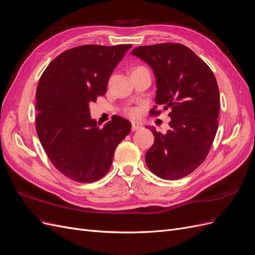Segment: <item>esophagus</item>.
<instances>
[{
	"mask_svg": "<svg viewBox=\"0 0 255 255\" xmlns=\"http://www.w3.org/2000/svg\"><path fill=\"white\" fill-rule=\"evenodd\" d=\"M141 128H142V125L139 122H133L132 123V129L133 130H138V129H140Z\"/></svg>",
	"mask_w": 255,
	"mask_h": 255,
	"instance_id": "34e87169",
	"label": "esophagus"
}]
</instances>
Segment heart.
<instances>
[{"instance_id":"1","label":"heart","mask_w":255,"mask_h":255,"mask_svg":"<svg viewBox=\"0 0 255 255\" xmlns=\"http://www.w3.org/2000/svg\"><path fill=\"white\" fill-rule=\"evenodd\" d=\"M128 114H129V116H132V117H136L137 116V111L136 110H129L128 111Z\"/></svg>"}]
</instances>
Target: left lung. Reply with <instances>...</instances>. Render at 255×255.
Returning <instances> with one entry per match:
<instances>
[{"mask_svg":"<svg viewBox=\"0 0 255 255\" xmlns=\"http://www.w3.org/2000/svg\"><path fill=\"white\" fill-rule=\"evenodd\" d=\"M130 54L152 68L157 87L155 103L171 110L166 134L149 128L155 139L145 154L146 166L161 179H181L203 163L217 133V81L211 68L181 43L137 47ZM155 109L152 114L159 115Z\"/></svg>","mask_w":255,"mask_h":255,"instance_id":"left-lung-1","label":"left lung"}]
</instances>
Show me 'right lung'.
Wrapping results in <instances>:
<instances>
[{"mask_svg": "<svg viewBox=\"0 0 255 255\" xmlns=\"http://www.w3.org/2000/svg\"><path fill=\"white\" fill-rule=\"evenodd\" d=\"M132 44H86L67 50L43 71L36 91V130L59 172L80 183L103 177L130 130L119 116L100 128L89 104L106 94L114 69Z\"/></svg>", "mask_w": 255, "mask_h": 255, "instance_id": "right-lung-1", "label": "right lung"}]
</instances>
